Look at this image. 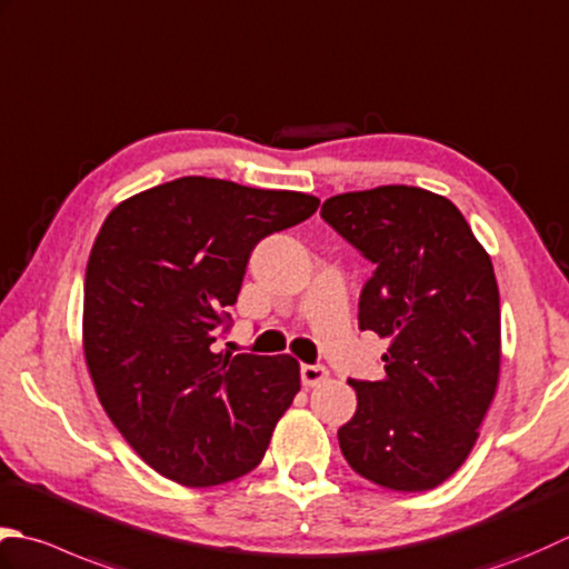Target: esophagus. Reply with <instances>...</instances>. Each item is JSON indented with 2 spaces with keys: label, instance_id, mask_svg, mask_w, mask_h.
Returning a JSON list of instances; mask_svg holds the SVG:
<instances>
[{
  "label": "esophagus",
  "instance_id": "1",
  "mask_svg": "<svg viewBox=\"0 0 569 569\" xmlns=\"http://www.w3.org/2000/svg\"><path fill=\"white\" fill-rule=\"evenodd\" d=\"M328 370L322 365H300V380H303L306 387H316L320 382L328 380Z\"/></svg>",
  "mask_w": 569,
  "mask_h": 569
}]
</instances>
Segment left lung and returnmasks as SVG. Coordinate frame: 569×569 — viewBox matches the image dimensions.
<instances>
[{
  "mask_svg": "<svg viewBox=\"0 0 569 569\" xmlns=\"http://www.w3.org/2000/svg\"><path fill=\"white\" fill-rule=\"evenodd\" d=\"M320 217L375 263L360 330L389 342L385 377L350 385L342 456L367 481L419 493L469 459L500 375L491 256L447 197L385 184L326 199Z\"/></svg>",
  "mask_w": 569,
  "mask_h": 569,
  "instance_id": "left-lung-1",
  "label": "left lung"
}]
</instances>
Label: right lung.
<instances>
[{
  "mask_svg": "<svg viewBox=\"0 0 569 569\" xmlns=\"http://www.w3.org/2000/svg\"><path fill=\"white\" fill-rule=\"evenodd\" d=\"M320 199L180 177L120 202L93 241L83 355L106 415L174 483L207 488L261 463L300 389L291 355H224L211 342L249 256Z\"/></svg>",
  "mask_w": 569,
  "mask_h": 569,
  "instance_id": "obj_1",
  "label": "right lung"
}]
</instances>
